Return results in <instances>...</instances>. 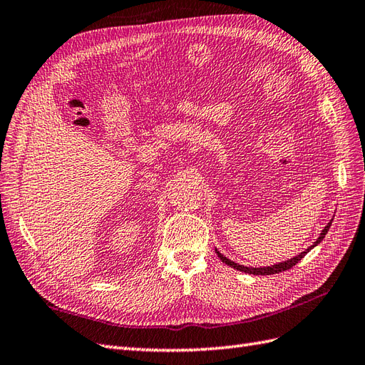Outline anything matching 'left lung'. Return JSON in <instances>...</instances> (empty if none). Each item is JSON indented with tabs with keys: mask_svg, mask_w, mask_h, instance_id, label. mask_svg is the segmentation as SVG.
Instances as JSON below:
<instances>
[{
	"mask_svg": "<svg viewBox=\"0 0 365 365\" xmlns=\"http://www.w3.org/2000/svg\"><path fill=\"white\" fill-rule=\"evenodd\" d=\"M331 221L333 220H330V223H328L324 229H322V232H321V235H319V238L316 240V242L311 245L308 250H305L304 252H300L299 255H296V257H292V259H289V260H285V262H280V263H277V264H272V266H264V268H247V266H243V264H238V263H235V262H232V260H229L227 257H225L223 254L221 252H218L217 250H215V252H217V255L220 257V260L223 262V263H226L227 266H230V268H234V269H237V271H242V272H246V274H254V275H271V274H277V272H283V271H287V269H291L292 266L294 264H297L302 259H304V257L313 250L314 246H317L319 243L322 242V240L325 238V235H327V232H328V229H330V226H331Z\"/></svg>",
	"mask_w": 365,
	"mask_h": 365,
	"instance_id": "1",
	"label": "left lung"
}]
</instances>
